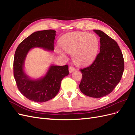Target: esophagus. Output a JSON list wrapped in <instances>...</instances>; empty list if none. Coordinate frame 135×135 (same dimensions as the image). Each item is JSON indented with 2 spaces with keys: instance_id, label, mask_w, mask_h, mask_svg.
<instances>
[{
  "instance_id": "34e87169",
  "label": "esophagus",
  "mask_w": 135,
  "mask_h": 135,
  "mask_svg": "<svg viewBox=\"0 0 135 135\" xmlns=\"http://www.w3.org/2000/svg\"><path fill=\"white\" fill-rule=\"evenodd\" d=\"M74 70H75V68L74 67H73V66H70V67H69V72H70V73H72V72L74 71Z\"/></svg>"
}]
</instances>
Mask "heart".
I'll return each mask as SVG.
<instances>
[{
  "instance_id": "b5f03b06",
  "label": "heart",
  "mask_w": 135,
  "mask_h": 135,
  "mask_svg": "<svg viewBox=\"0 0 135 135\" xmlns=\"http://www.w3.org/2000/svg\"><path fill=\"white\" fill-rule=\"evenodd\" d=\"M62 50L69 54H73L75 64L80 66L88 65L95 59L99 47V40L94 34L84 32H71L64 36L60 41ZM64 56V53L58 51Z\"/></svg>"
}]
</instances>
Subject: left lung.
<instances>
[{"instance_id":"obj_1","label":"left lung","mask_w":135,"mask_h":135,"mask_svg":"<svg viewBox=\"0 0 135 135\" xmlns=\"http://www.w3.org/2000/svg\"><path fill=\"white\" fill-rule=\"evenodd\" d=\"M93 31L100 37V51L91 65L80 70L82 78L79 88L85 95L100 98L109 95L119 83L124 64L115 40L101 30Z\"/></svg>"}]
</instances>
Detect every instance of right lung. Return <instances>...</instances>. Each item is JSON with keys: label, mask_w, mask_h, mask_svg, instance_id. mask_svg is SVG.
Returning a JSON list of instances; mask_svg holds the SVG:
<instances>
[{"label": "right lung", "mask_w": 135, "mask_h": 135, "mask_svg": "<svg viewBox=\"0 0 135 135\" xmlns=\"http://www.w3.org/2000/svg\"><path fill=\"white\" fill-rule=\"evenodd\" d=\"M56 31L46 30L34 32L20 43L16 49L13 60V74L19 91L28 100L44 103L58 93L61 80L69 74V67L51 65L44 76L31 79L23 70L26 57L31 48L40 47L54 50Z\"/></svg>", "instance_id": "1"}]
</instances>
